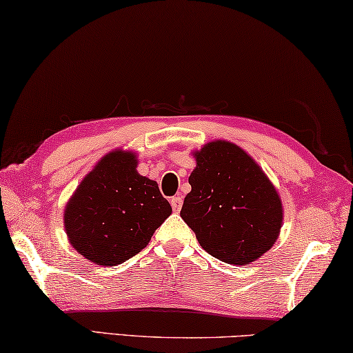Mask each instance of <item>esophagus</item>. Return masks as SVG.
I'll return each instance as SVG.
<instances>
[{"mask_svg":"<svg viewBox=\"0 0 353 353\" xmlns=\"http://www.w3.org/2000/svg\"><path fill=\"white\" fill-rule=\"evenodd\" d=\"M182 203H183V199H182V196H174V198H171V207H172V210L174 212H179L182 209Z\"/></svg>","mask_w":353,"mask_h":353,"instance_id":"1","label":"esophagus"}]
</instances>
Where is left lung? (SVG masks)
<instances>
[{"instance_id":"obj_1","label":"left lung","mask_w":353,"mask_h":353,"mask_svg":"<svg viewBox=\"0 0 353 353\" xmlns=\"http://www.w3.org/2000/svg\"><path fill=\"white\" fill-rule=\"evenodd\" d=\"M181 216L201 247L226 264H250L270 250L283 223L273 183L243 149L212 141L194 154Z\"/></svg>"}]
</instances>
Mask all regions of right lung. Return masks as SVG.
<instances>
[{
  "instance_id": "1",
  "label": "right lung",
  "mask_w": 353,
  "mask_h": 353,
  "mask_svg": "<svg viewBox=\"0 0 353 353\" xmlns=\"http://www.w3.org/2000/svg\"><path fill=\"white\" fill-rule=\"evenodd\" d=\"M171 215L155 181L137 172V157L106 154L83 179L64 210L72 247L99 265L122 264L149 243Z\"/></svg>"
}]
</instances>
